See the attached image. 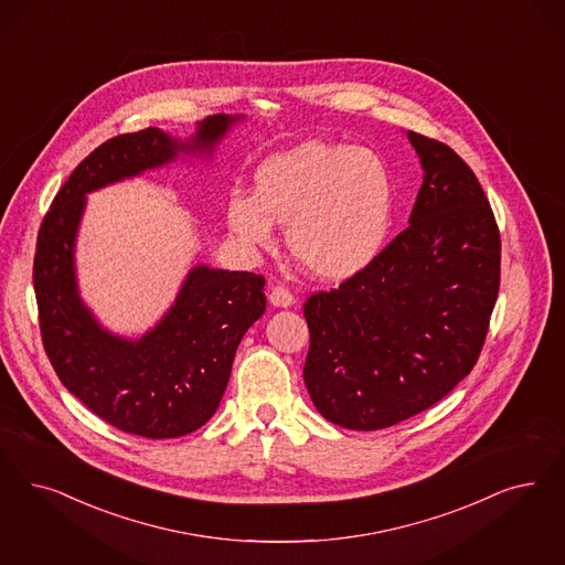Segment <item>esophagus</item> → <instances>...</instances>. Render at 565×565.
I'll use <instances>...</instances> for the list:
<instances>
[{
  "mask_svg": "<svg viewBox=\"0 0 565 565\" xmlns=\"http://www.w3.org/2000/svg\"><path fill=\"white\" fill-rule=\"evenodd\" d=\"M269 300H271L275 307H292L294 305V294L286 288V286H281V284H277V286H273L271 294H269Z\"/></svg>",
  "mask_w": 565,
  "mask_h": 565,
  "instance_id": "34e87169",
  "label": "esophagus"
}]
</instances>
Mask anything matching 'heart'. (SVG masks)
Masks as SVG:
<instances>
[{
  "mask_svg": "<svg viewBox=\"0 0 565 565\" xmlns=\"http://www.w3.org/2000/svg\"><path fill=\"white\" fill-rule=\"evenodd\" d=\"M254 183V195H230V230L267 248L273 223L286 225L288 250L319 279L363 271L386 239L394 185L386 160L370 148L307 141L267 158Z\"/></svg>",
  "mask_w": 565,
  "mask_h": 565,
  "instance_id": "heart-1",
  "label": "heart"
}]
</instances>
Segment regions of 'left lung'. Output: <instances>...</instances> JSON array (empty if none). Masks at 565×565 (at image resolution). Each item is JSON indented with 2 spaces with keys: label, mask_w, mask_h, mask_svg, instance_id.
I'll list each match as a JSON object with an SVG mask.
<instances>
[{
  "label": "left lung",
  "mask_w": 565,
  "mask_h": 565,
  "mask_svg": "<svg viewBox=\"0 0 565 565\" xmlns=\"http://www.w3.org/2000/svg\"><path fill=\"white\" fill-rule=\"evenodd\" d=\"M407 136L424 167L409 227L302 311L305 384L342 428H390L443 401L478 363L499 296L501 234L478 177L447 143Z\"/></svg>",
  "instance_id": "1"
}]
</instances>
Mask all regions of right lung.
<instances>
[{"label":"right lung","mask_w":565,"mask_h":565,"mask_svg":"<svg viewBox=\"0 0 565 565\" xmlns=\"http://www.w3.org/2000/svg\"><path fill=\"white\" fill-rule=\"evenodd\" d=\"M234 120H202L192 143L154 127L104 141L78 162L41 221L33 286L43 349L64 388L120 431L177 438L213 417L237 344L267 309L265 277L195 267L154 330L137 342L115 338L78 300L73 246L85 194L164 164L177 150H211Z\"/></svg>","instance_id":"1"}]
</instances>
